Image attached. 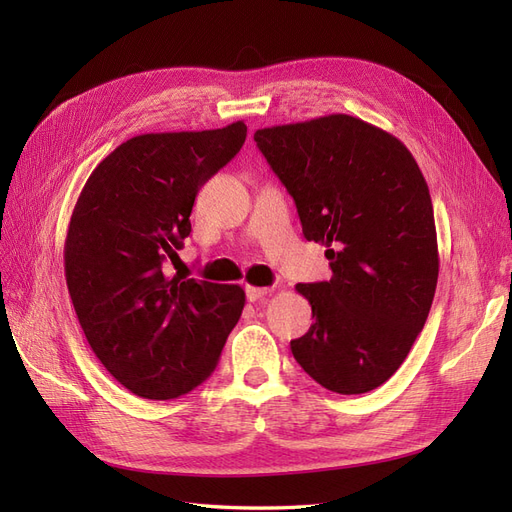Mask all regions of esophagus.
Masks as SVG:
<instances>
[{
	"label": "esophagus",
	"mask_w": 512,
	"mask_h": 512,
	"mask_svg": "<svg viewBox=\"0 0 512 512\" xmlns=\"http://www.w3.org/2000/svg\"><path fill=\"white\" fill-rule=\"evenodd\" d=\"M269 288H260V286H245V297L247 301H260L262 297H267Z\"/></svg>",
	"instance_id": "1"
}]
</instances>
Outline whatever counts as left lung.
Masks as SVG:
<instances>
[{
  "mask_svg": "<svg viewBox=\"0 0 512 512\" xmlns=\"http://www.w3.org/2000/svg\"><path fill=\"white\" fill-rule=\"evenodd\" d=\"M254 141L329 247L331 280L297 284L312 327L294 359L324 389L361 395L389 380L423 331L438 284L427 181L408 147L371 123L327 115L256 130Z\"/></svg>",
  "mask_w": 512,
  "mask_h": 512,
  "instance_id": "1",
  "label": "left lung"
}]
</instances>
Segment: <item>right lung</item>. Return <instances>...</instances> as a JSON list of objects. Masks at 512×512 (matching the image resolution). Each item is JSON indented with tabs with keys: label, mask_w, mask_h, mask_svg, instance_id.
Listing matches in <instances>:
<instances>
[{
	"label": "right lung",
	"mask_w": 512,
	"mask_h": 512,
	"mask_svg": "<svg viewBox=\"0 0 512 512\" xmlns=\"http://www.w3.org/2000/svg\"><path fill=\"white\" fill-rule=\"evenodd\" d=\"M243 121L141 134L94 168L64 247L66 284L87 342L119 384L175 399L203 384L245 305L237 284L168 275L192 232L194 198L245 143Z\"/></svg>",
	"instance_id": "obj_1"
}]
</instances>
